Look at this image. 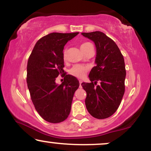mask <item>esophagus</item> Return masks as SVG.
Wrapping results in <instances>:
<instances>
[{"label":"esophagus","instance_id":"obj_1","mask_svg":"<svg viewBox=\"0 0 151 151\" xmlns=\"http://www.w3.org/2000/svg\"><path fill=\"white\" fill-rule=\"evenodd\" d=\"M81 83H82V81L79 80V87H81Z\"/></svg>","mask_w":151,"mask_h":151}]
</instances>
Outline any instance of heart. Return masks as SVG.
Instances as JSON below:
<instances>
[{"label":"heart","mask_w":151,"mask_h":151,"mask_svg":"<svg viewBox=\"0 0 151 151\" xmlns=\"http://www.w3.org/2000/svg\"><path fill=\"white\" fill-rule=\"evenodd\" d=\"M90 46H93L92 44L90 42H86L82 43L80 47L81 51L84 52L85 51L86 49H88ZM62 57H63V60L65 61L67 58V51H66V50H65L63 51ZM88 70H89V67H88L87 66L83 65H75L70 70V74L71 75L74 76V77L81 79V78L85 77L86 74L87 73Z\"/></svg>","instance_id":"heart-1"}]
</instances>
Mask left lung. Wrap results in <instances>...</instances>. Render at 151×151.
Returning <instances> with one entry per match:
<instances>
[{
  "label": "left lung",
  "mask_w": 151,
  "mask_h": 151,
  "mask_svg": "<svg viewBox=\"0 0 151 151\" xmlns=\"http://www.w3.org/2000/svg\"><path fill=\"white\" fill-rule=\"evenodd\" d=\"M81 35L93 41L96 47V65L89 75L91 82L81 83L86 92V107L93 117L106 119L116 111L125 91L124 57L115 42L104 32L96 31Z\"/></svg>",
  "instance_id": "obj_1"
}]
</instances>
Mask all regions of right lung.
Here are the masks:
<instances>
[{
    "label": "right lung",
    "mask_w": 151,
    "mask_h": 151,
    "mask_svg": "<svg viewBox=\"0 0 151 151\" xmlns=\"http://www.w3.org/2000/svg\"><path fill=\"white\" fill-rule=\"evenodd\" d=\"M79 34L52 32L36 42L27 65V84L31 100L37 113L52 124L67 119L71 111L74 92L79 86L78 79L63 70L64 47ZM60 74L64 81L55 82Z\"/></svg>",
    "instance_id": "right-lung-1"
}]
</instances>
